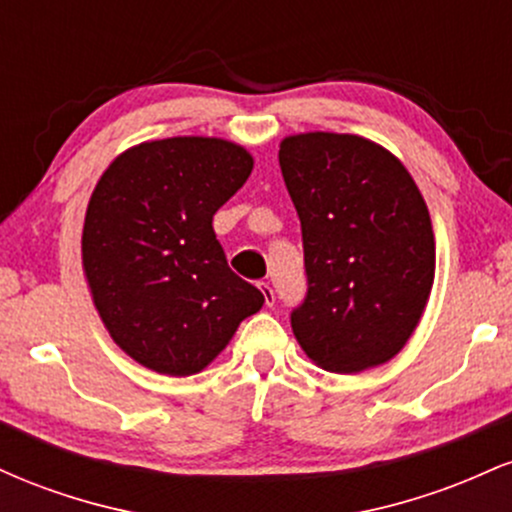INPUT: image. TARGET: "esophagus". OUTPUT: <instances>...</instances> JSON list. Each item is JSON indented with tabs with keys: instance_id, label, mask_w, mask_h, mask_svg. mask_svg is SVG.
<instances>
[{
	"instance_id": "obj_1",
	"label": "esophagus",
	"mask_w": 512,
	"mask_h": 512,
	"mask_svg": "<svg viewBox=\"0 0 512 512\" xmlns=\"http://www.w3.org/2000/svg\"><path fill=\"white\" fill-rule=\"evenodd\" d=\"M260 291L264 296V303L267 305H274V289L269 286V281H260Z\"/></svg>"
}]
</instances>
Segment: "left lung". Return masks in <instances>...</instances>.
I'll return each instance as SVG.
<instances>
[{
  "label": "left lung",
  "instance_id": "left-lung-1",
  "mask_svg": "<svg viewBox=\"0 0 512 512\" xmlns=\"http://www.w3.org/2000/svg\"><path fill=\"white\" fill-rule=\"evenodd\" d=\"M279 166L308 274V296L291 313L298 344L330 373L383 366L419 327L436 276L419 185L392 151L358 134H291Z\"/></svg>",
  "mask_w": 512,
  "mask_h": 512
}]
</instances>
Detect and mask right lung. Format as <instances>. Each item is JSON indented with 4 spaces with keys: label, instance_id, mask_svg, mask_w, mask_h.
<instances>
[{
    "label": "right lung",
    "instance_id": "1",
    "mask_svg": "<svg viewBox=\"0 0 512 512\" xmlns=\"http://www.w3.org/2000/svg\"><path fill=\"white\" fill-rule=\"evenodd\" d=\"M252 166L228 139H154L122 151L93 187L81 233L86 284L105 330L139 366L195 375L262 308L211 228Z\"/></svg>",
    "mask_w": 512,
    "mask_h": 512
}]
</instances>
